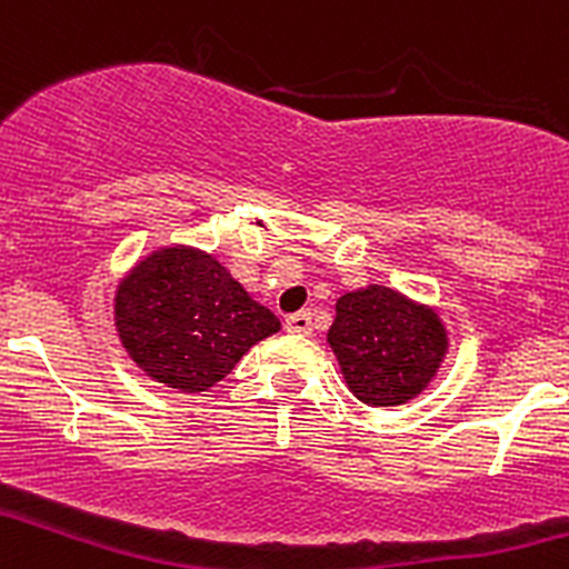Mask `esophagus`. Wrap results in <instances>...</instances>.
<instances>
[{"mask_svg": "<svg viewBox=\"0 0 569 569\" xmlns=\"http://www.w3.org/2000/svg\"><path fill=\"white\" fill-rule=\"evenodd\" d=\"M286 330L297 336H311V313L308 311H297L286 319Z\"/></svg>", "mask_w": 569, "mask_h": 569, "instance_id": "esophagus-1", "label": "esophagus"}]
</instances>
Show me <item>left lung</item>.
I'll list each match as a JSON object with an SVG mask.
<instances>
[{"instance_id":"obj_1","label":"left lung","mask_w":569,"mask_h":569,"mask_svg":"<svg viewBox=\"0 0 569 569\" xmlns=\"http://www.w3.org/2000/svg\"><path fill=\"white\" fill-rule=\"evenodd\" d=\"M328 345L347 389L389 408L428 389L448 356V330L437 308L372 283L336 300Z\"/></svg>"}]
</instances>
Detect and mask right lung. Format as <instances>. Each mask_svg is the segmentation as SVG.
Returning <instances> with one entry per match:
<instances>
[{
	"instance_id": "1",
	"label": "right lung",
	"mask_w": 569,
	"mask_h": 569,
	"mask_svg": "<svg viewBox=\"0 0 569 569\" xmlns=\"http://www.w3.org/2000/svg\"><path fill=\"white\" fill-rule=\"evenodd\" d=\"M116 333L136 367L178 391H206L247 350L278 333L280 319L206 250L169 244L121 278Z\"/></svg>"
}]
</instances>
